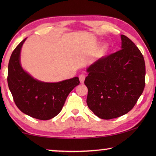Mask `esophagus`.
<instances>
[{"label": "esophagus", "mask_w": 156, "mask_h": 156, "mask_svg": "<svg viewBox=\"0 0 156 156\" xmlns=\"http://www.w3.org/2000/svg\"><path fill=\"white\" fill-rule=\"evenodd\" d=\"M85 75L84 74H80L79 76V80H80V82L81 83H83L84 81V79H85Z\"/></svg>", "instance_id": "34e87169"}]
</instances>
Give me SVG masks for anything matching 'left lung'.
I'll use <instances>...</instances> for the list:
<instances>
[{
	"instance_id": "8db88e82",
	"label": "left lung",
	"mask_w": 156,
	"mask_h": 156,
	"mask_svg": "<svg viewBox=\"0 0 156 156\" xmlns=\"http://www.w3.org/2000/svg\"><path fill=\"white\" fill-rule=\"evenodd\" d=\"M121 40L120 50L98 59L87 69V104L102 119L130 112L144 89L143 55L128 37L121 35Z\"/></svg>"
}]
</instances>
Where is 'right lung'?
I'll use <instances>...</instances> for the list:
<instances>
[{"label":"right lung","mask_w":156,"mask_h":156,"mask_svg":"<svg viewBox=\"0 0 156 156\" xmlns=\"http://www.w3.org/2000/svg\"><path fill=\"white\" fill-rule=\"evenodd\" d=\"M26 38L13 51L8 65L7 83L17 107L23 113L38 120H47L62 110L68 95L80 83L74 77L58 83L37 80L20 65V50Z\"/></svg>","instance_id":"1"}]
</instances>
